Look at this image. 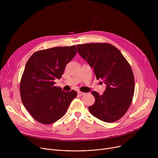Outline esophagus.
<instances>
[{"instance_id":"esophagus-1","label":"esophagus","mask_w":158,"mask_h":158,"mask_svg":"<svg viewBox=\"0 0 158 158\" xmlns=\"http://www.w3.org/2000/svg\"><path fill=\"white\" fill-rule=\"evenodd\" d=\"M77 94H78L79 96H82V95H84L85 94L83 93V92H78Z\"/></svg>"}]
</instances>
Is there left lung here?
<instances>
[{
	"label": "left lung",
	"instance_id": "left-lung-1",
	"mask_svg": "<svg viewBox=\"0 0 158 158\" xmlns=\"http://www.w3.org/2000/svg\"><path fill=\"white\" fill-rule=\"evenodd\" d=\"M80 56L94 69L97 79L106 85L100 95L92 92L95 98L89 111L95 117L106 122L118 120L127 111L135 92V78L131 67L119 50L107 43L77 45Z\"/></svg>",
	"mask_w": 158,
	"mask_h": 158
}]
</instances>
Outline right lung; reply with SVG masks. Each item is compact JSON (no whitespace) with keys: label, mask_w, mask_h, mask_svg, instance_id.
<instances>
[{"label":"right lung","mask_w":158,"mask_h":158,"mask_svg":"<svg viewBox=\"0 0 158 158\" xmlns=\"http://www.w3.org/2000/svg\"><path fill=\"white\" fill-rule=\"evenodd\" d=\"M76 52V45L56 47L38 51L27 61L20 83V97L38 122L51 124L60 119L77 97L76 91L66 92L54 86Z\"/></svg>","instance_id":"right-lung-1"}]
</instances>
